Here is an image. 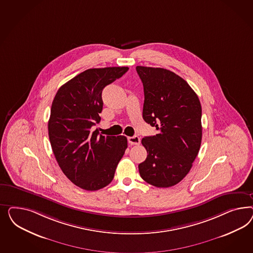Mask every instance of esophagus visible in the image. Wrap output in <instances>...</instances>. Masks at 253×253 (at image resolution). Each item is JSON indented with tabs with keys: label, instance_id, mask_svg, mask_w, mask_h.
<instances>
[{
	"label": "esophagus",
	"instance_id": "34e87169",
	"mask_svg": "<svg viewBox=\"0 0 253 253\" xmlns=\"http://www.w3.org/2000/svg\"><path fill=\"white\" fill-rule=\"evenodd\" d=\"M128 142L130 146H133V145H139L141 140L138 136H132V137H128Z\"/></svg>",
	"mask_w": 253,
	"mask_h": 253
}]
</instances>
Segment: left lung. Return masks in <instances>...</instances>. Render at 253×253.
<instances>
[{"label":"left lung","mask_w":253,"mask_h":253,"mask_svg":"<svg viewBox=\"0 0 253 253\" xmlns=\"http://www.w3.org/2000/svg\"><path fill=\"white\" fill-rule=\"evenodd\" d=\"M145 93L143 119L159 132L142 139L146 161L139 173L157 187L178 184L189 172L202 138L201 105L183 78L161 68L137 66Z\"/></svg>","instance_id":"8db88e82"}]
</instances>
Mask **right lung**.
Segmentation results:
<instances>
[{
  "mask_svg": "<svg viewBox=\"0 0 253 253\" xmlns=\"http://www.w3.org/2000/svg\"><path fill=\"white\" fill-rule=\"evenodd\" d=\"M128 69H87L62 85L52 103L48 134L55 160L64 174L85 190L111 183L128 146L125 136H105L92 128L101 120L103 89Z\"/></svg>",
  "mask_w": 253,
  "mask_h": 253,
  "instance_id": "add662e5",
  "label": "right lung"
}]
</instances>
